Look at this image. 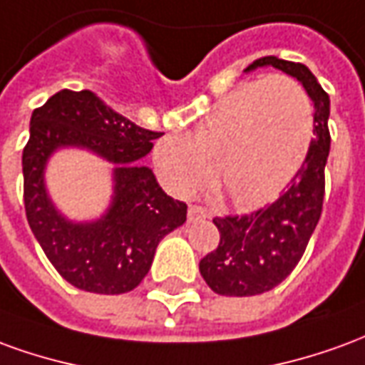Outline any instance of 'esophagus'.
I'll return each mask as SVG.
<instances>
[{
	"instance_id": "obj_1",
	"label": "esophagus",
	"mask_w": 365,
	"mask_h": 365,
	"mask_svg": "<svg viewBox=\"0 0 365 365\" xmlns=\"http://www.w3.org/2000/svg\"><path fill=\"white\" fill-rule=\"evenodd\" d=\"M207 217H209V213H207L203 207L190 205V209H187V219L190 221H199V219H207Z\"/></svg>"
}]
</instances>
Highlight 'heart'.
Returning a JSON list of instances; mask_svg holds the SVG:
<instances>
[{"instance_id":"b5f03b06","label":"heart","mask_w":365,"mask_h":365,"mask_svg":"<svg viewBox=\"0 0 365 365\" xmlns=\"http://www.w3.org/2000/svg\"><path fill=\"white\" fill-rule=\"evenodd\" d=\"M313 136L305 90L285 76L238 86L209 109L190 136L162 138L154 160L175 195L215 182L238 207L260 205L289 182Z\"/></svg>"}]
</instances>
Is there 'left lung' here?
Wrapping results in <instances>:
<instances>
[{
  "label": "left lung",
  "mask_w": 365,
  "mask_h": 365,
  "mask_svg": "<svg viewBox=\"0 0 365 365\" xmlns=\"http://www.w3.org/2000/svg\"><path fill=\"white\" fill-rule=\"evenodd\" d=\"M260 66H274L303 83L313 99L314 136L297 174L274 203L252 213L213 219L221 240L199 262V272L215 293L229 297L266 293L293 272L321 219L324 201V166L330 150L329 93L305 64L264 56L254 60L246 72Z\"/></svg>",
  "instance_id": "1"
}]
</instances>
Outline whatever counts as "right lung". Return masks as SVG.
I'll list each match as a JSON object with an SVG mask.
<instances>
[{"label":"right lung","mask_w":365,"mask_h":365,"mask_svg":"<svg viewBox=\"0 0 365 365\" xmlns=\"http://www.w3.org/2000/svg\"><path fill=\"white\" fill-rule=\"evenodd\" d=\"M160 136L90 90H62L33 111L23 148L25 213L46 258L78 289L133 291L148 274L160 240L185 222L187 205L166 195L152 170L138 162ZM60 145H82L118 164L113 205L99 222H66L46 195L43 166Z\"/></svg>","instance_id":"right-lung-1"}]
</instances>
